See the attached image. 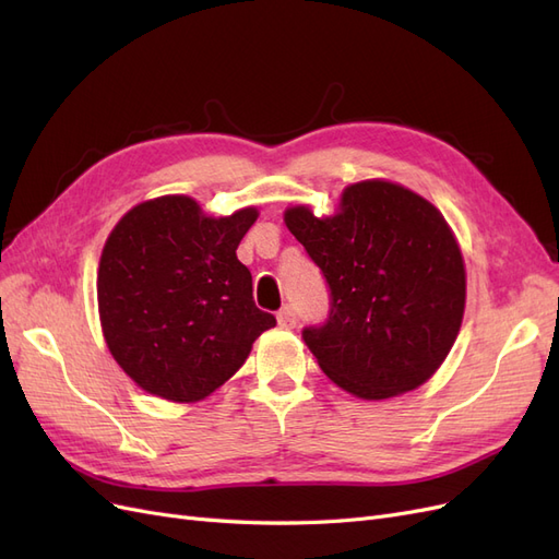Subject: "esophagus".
<instances>
[{"label": "esophagus", "instance_id": "obj_1", "mask_svg": "<svg viewBox=\"0 0 559 559\" xmlns=\"http://www.w3.org/2000/svg\"><path fill=\"white\" fill-rule=\"evenodd\" d=\"M277 321H280V326H284V329H294L296 326V310L292 306L282 308L277 312Z\"/></svg>", "mask_w": 559, "mask_h": 559}]
</instances>
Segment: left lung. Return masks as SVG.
<instances>
[{"instance_id":"8db88e82","label":"left lung","mask_w":559,"mask_h":559,"mask_svg":"<svg viewBox=\"0 0 559 559\" xmlns=\"http://www.w3.org/2000/svg\"><path fill=\"white\" fill-rule=\"evenodd\" d=\"M284 224L331 292L324 324L302 329L319 368L345 392L392 399L425 384L462 326L460 245L429 200L370 179L343 191L341 212L289 207Z\"/></svg>"}]
</instances>
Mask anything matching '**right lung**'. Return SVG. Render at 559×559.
Masks as SVG:
<instances>
[{
    "label": "right lung",
    "mask_w": 559,
    "mask_h": 559,
    "mask_svg": "<svg viewBox=\"0 0 559 559\" xmlns=\"http://www.w3.org/2000/svg\"><path fill=\"white\" fill-rule=\"evenodd\" d=\"M253 207L205 216L189 195H163L116 224L97 273V306L116 364L144 392L193 403L238 373L277 319L257 308L238 261Z\"/></svg>",
    "instance_id": "1"
}]
</instances>
